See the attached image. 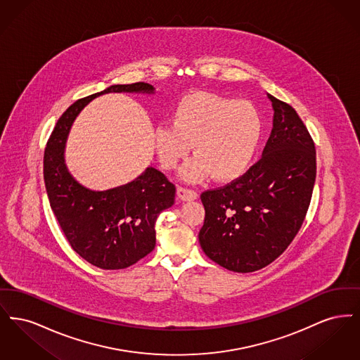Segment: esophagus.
Returning <instances> with one entry per match:
<instances>
[{"mask_svg":"<svg viewBox=\"0 0 360 360\" xmlns=\"http://www.w3.org/2000/svg\"><path fill=\"white\" fill-rule=\"evenodd\" d=\"M176 195L181 201H194L198 197V194L194 190L186 188H176Z\"/></svg>","mask_w":360,"mask_h":360,"instance_id":"obj_1","label":"esophagus"}]
</instances>
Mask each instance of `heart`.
Returning a JSON list of instances; mask_svg holds the SVG:
<instances>
[{
    "label": "heart",
    "mask_w": 360,
    "mask_h": 360,
    "mask_svg": "<svg viewBox=\"0 0 360 360\" xmlns=\"http://www.w3.org/2000/svg\"><path fill=\"white\" fill-rule=\"evenodd\" d=\"M263 132L257 108L248 101L210 93L184 97L172 112V125H158L155 150L162 166L172 170L188 156L194 158L181 176L200 182L210 174L216 181L229 182L247 172Z\"/></svg>",
    "instance_id": "heart-1"
}]
</instances>
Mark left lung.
<instances>
[{"instance_id": "8db88e82", "label": "left lung", "mask_w": 360, "mask_h": 360, "mask_svg": "<svg viewBox=\"0 0 360 360\" xmlns=\"http://www.w3.org/2000/svg\"><path fill=\"white\" fill-rule=\"evenodd\" d=\"M273 129L260 160L229 185L201 194L206 257L235 273L274 262L298 233L316 181V150L297 112L267 94Z\"/></svg>"}]
</instances>
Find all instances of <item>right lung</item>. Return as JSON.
<instances>
[{"label":"right lung","mask_w":360,"mask_h":360,"mask_svg":"<svg viewBox=\"0 0 360 360\" xmlns=\"http://www.w3.org/2000/svg\"><path fill=\"white\" fill-rule=\"evenodd\" d=\"M108 93L154 94L150 84L112 85L72 103L56 122L44 151V184L52 212L71 248L90 264L120 270L155 248L158 216L174 204L175 186L148 166L134 181L108 190H93L69 172L65 148L72 122L94 98Z\"/></svg>","instance_id":"add662e5"}]
</instances>
